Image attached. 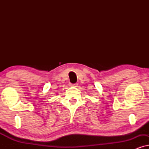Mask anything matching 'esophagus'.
<instances>
[{"instance_id": "1", "label": "esophagus", "mask_w": 149, "mask_h": 149, "mask_svg": "<svg viewBox=\"0 0 149 149\" xmlns=\"http://www.w3.org/2000/svg\"><path fill=\"white\" fill-rule=\"evenodd\" d=\"M72 85V87H77V85H78V84L75 83V84H72V85Z\"/></svg>"}]
</instances>
